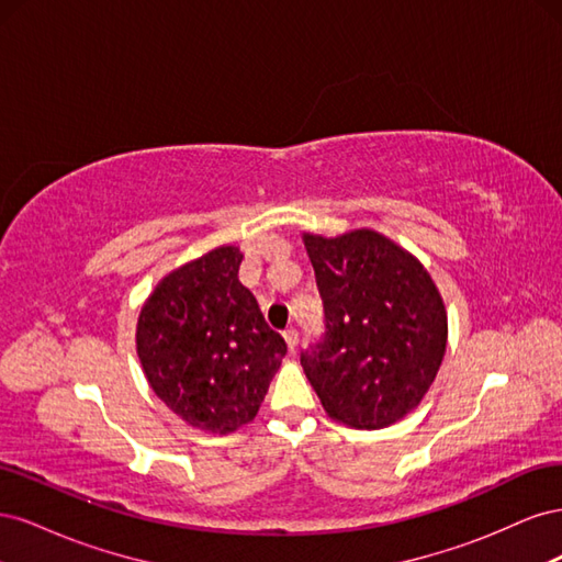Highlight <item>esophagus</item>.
I'll return each mask as SVG.
<instances>
[{"instance_id":"obj_1","label":"esophagus","mask_w":562,"mask_h":562,"mask_svg":"<svg viewBox=\"0 0 562 562\" xmlns=\"http://www.w3.org/2000/svg\"><path fill=\"white\" fill-rule=\"evenodd\" d=\"M283 339H285V345H288V349L291 351H295L297 349V342H300V333H297V328H288L285 333H283Z\"/></svg>"}]
</instances>
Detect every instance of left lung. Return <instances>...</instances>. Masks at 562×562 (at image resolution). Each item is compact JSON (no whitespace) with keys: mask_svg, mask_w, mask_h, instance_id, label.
<instances>
[{"mask_svg":"<svg viewBox=\"0 0 562 562\" xmlns=\"http://www.w3.org/2000/svg\"><path fill=\"white\" fill-rule=\"evenodd\" d=\"M326 333L300 353L323 411L351 429H384L415 411L448 345V314L415 255L384 234H304Z\"/></svg>","mask_w":562,"mask_h":562,"instance_id":"1","label":"left lung"}]
</instances>
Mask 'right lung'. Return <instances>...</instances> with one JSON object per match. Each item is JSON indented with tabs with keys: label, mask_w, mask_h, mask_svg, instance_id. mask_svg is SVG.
I'll return each mask as SVG.
<instances>
[{
	"label": "right lung",
	"mask_w": 562,
	"mask_h": 562,
	"mask_svg": "<svg viewBox=\"0 0 562 562\" xmlns=\"http://www.w3.org/2000/svg\"><path fill=\"white\" fill-rule=\"evenodd\" d=\"M220 246L164 277L143 304L135 347L151 391L190 427L232 434L260 411L288 347Z\"/></svg>",
	"instance_id": "obj_1"
}]
</instances>
